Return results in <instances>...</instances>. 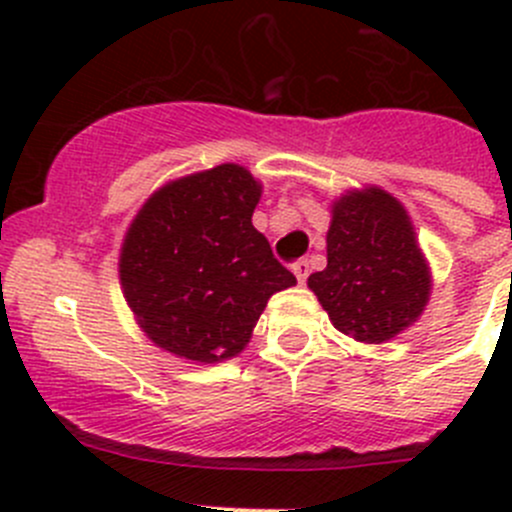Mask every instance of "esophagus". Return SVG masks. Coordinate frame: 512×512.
<instances>
[{
    "label": "esophagus",
    "instance_id": "esophagus-1",
    "mask_svg": "<svg viewBox=\"0 0 512 512\" xmlns=\"http://www.w3.org/2000/svg\"><path fill=\"white\" fill-rule=\"evenodd\" d=\"M292 270H294V277H297L299 285H304V282H307V277H309V262L307 260H299L297 265L292 267Z\"/></svg>",
    "mask_w": 512,
    "mask_h": 512
}]
</instances>
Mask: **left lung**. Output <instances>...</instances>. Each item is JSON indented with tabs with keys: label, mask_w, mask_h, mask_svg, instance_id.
I'll return each mask as SVG.
<instances>
[{
	"label": "left lung",
	"mask_w": 512,
	"mask_h": 512,
	"mask_svg": "<svg viewBox=\"0 0 512 512\" xmlns=\"http://www.w3.org/2000/svg\"><path fill=\"white\" fill-rule=\"evenodd\" d=\"M307 287L354 342L384 344L418 322L433 280L404 205L379 185L339 195L327 232V267L309 275Z\"/></svg>",
	"instance_id": "obj_1"
}]
</instances>
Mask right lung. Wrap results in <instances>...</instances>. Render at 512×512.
I'll return each instance as SVG.
<instances>
[{
  "instance_id": "right-lung-1",
  "label": "right lung",
  "mask_w": 512,
  "mask_h": 512,
  "mask_svg": "<svg viewBox=\"0 0 512 512\" xmlns=\"http://www.w3.org/2000/svg\"><path fill=\"white\" fill-rule=\"evenodd\" d=\"M262 183L237 163L160 185L123 237L118 277L138 327L163 352L218 364L247 347L292 272L252 225Z\"/></svg>"
}]
</instances>
